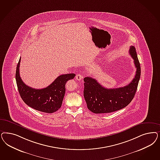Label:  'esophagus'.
Returning a JSON list of instances; mask_svg holds the SVG:
<instances>
[{"label": "esophagus", "mask_w": 160, "mask_h": 160, "mask_svg": "<svg viewBox=\"0 0 160 160\" xmlns=\"http://www.w3.org/2000/svg\"><path fill=\"white\" fill-rule=\"evenodd\" d=\"M82 75L81 73H78L77 75V76H76V79H77V80H78V81L82 80Z\"/></svg>", "instance_id": "1"}]
</instances>
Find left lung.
<instances>
[{"instance_id":"1","label":"left lung","mask_w":160,"mask_h":160,"mask_svg":"<svg viewBox=\"0 0 160 160\" xmlns=\"http://www.w3.org/2000/svg\"><path fill=\"white\" fill-rule=\"evenodd\" d=\"M129 53L137 69L135 77L127 86L107 89L91 77H85L83 96L88 109L95 113H109L124 108L133 99L141 75V67L135 48L130 47Z\"/></svg>"}]
</instances>
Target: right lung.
<instances>
[{
  "instance_id": "add662e5",
  "label": "right lung",
  "mask_w": 160,
  "mask_h": 160,
  "mask_svg": "<svg viewBox=\"0 0 160 160\" xmlns=\"http://www.w3.org/2000/svg\"><path fill=\"white\" fill-rule=\"evenodd\" d=\"M21 58L17 65L16 81L22 100L31 108L37 111L53 113L61 107L65 93V85L68 81L73 79L75 73L61 75L47 88L34 89L25 84L20 77L19 66Z\"/></svg>"
}]
</instances>
